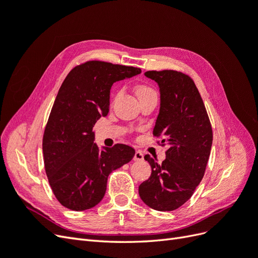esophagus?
I'll return each instance as SVG.
<instances>
[{"mask_svg":"<svg viewBox=\"0 0 258 258\" xmlns=\"http://www.w3.org/2000/svg\"><path fill=\"white\" fill-rule=\"evenodd\" d=\"M143 159H144V155L142 154V152L137 151V152H136V154H135L134 160H135V161H142Z\"/></svg>","mask_w":258,"mask_h":258,"instance_id":"esophagus-1","label":"esophagus"}]
</instances>
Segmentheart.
Instances as JSON below:
<instances>
[{
  "label": "heart",
  "mask_w": 258,
  "mask_h": 258,
  "mask_svg": "<svg viewBox=\"0 0 258 258\" xmlns=\"http://www.w3.org/2000/svg\"><path fill=\"white\" fill-rule=\"evenodd\" d=\"M136 92H137V96L140 97L142 95H145V93L154 92V91L151 87H148V86H146V85H138L137 88H136Z\"/></svg>",
  "instance_id": "b5f03b06"
}]
</instances>
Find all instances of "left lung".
<instances>
[{"label":"left lung","mask_w":258,"mask_h":258,"mask_svg":"<svg viewBox=\"0 0 258 258\" xmlns=\"http://www.w3.org/2000/svg\"><path fill=\"white\" fill-rule=\"evenodd\" d=\"M159 86L160 108L153 135L168 145L166 159L152 168L147 181L139 186L144 204L157 211H173L188 200L205 175L213 132L204 101L188 75L173 70L147 71Z\"/></svg>","instance_id":"left-lung-1"}]
</instances>
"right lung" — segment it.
<instances>
[{"mask_svg": "<svg viewBox=\"0 0 258 258\" xmlns=\"http://www.w3.org/2000/svg\"><path fill=\"white\" fill-rule=\"evenodd\" d=\"M141 73V69L87 61L67 75L54 100L43 137L45 171L60 204L73 211L97 206L104 197L112 171L129 162L131 146L100 150L93 126L110 107L112 85Z\"/></svg>", "mask_w": 258, "mask_h": 258, "instance_id": "right-lung-1", "label": "right lung"}]
</instances>
